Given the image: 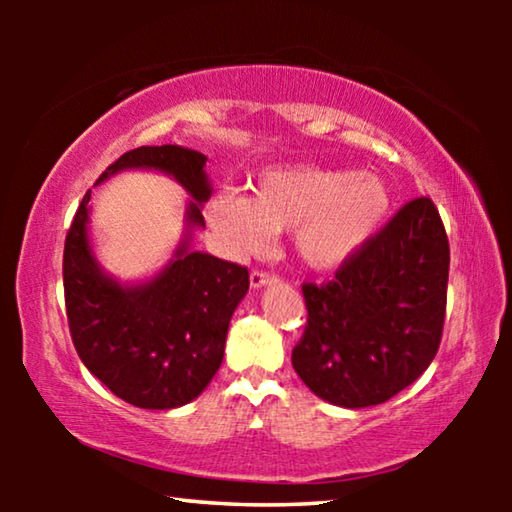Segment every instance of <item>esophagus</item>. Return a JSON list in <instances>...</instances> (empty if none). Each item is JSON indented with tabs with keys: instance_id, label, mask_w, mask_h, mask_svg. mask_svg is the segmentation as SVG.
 Masks as SVG:
<instances>
[{
	"instance_id": "esophagus-1",
	"label": "esophagus",
	"mask_w": 512,
	"mask_h": 512,
	"mask_svg": "<svg viewBox=\"0 0 512 512\" xmlns=\"http://www.w3.org/2000/svg\"><path fill=\"white\" fill-rule=\"evenodd\" d=\"M271 280H273V275L266 273V271H259V268H255V271L250 273V287H253V289L264 287V284H268Z\"/></svg>"
}]
</instances>
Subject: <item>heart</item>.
I'll use <instances>...</instances> for the list:
<instances>
[{"label": "heart", "instance_id": "obj_1", "mask_svg": "<svg viewBox=\"0 0 512 512\" xmlns=\"http://www.w3.org/2000/svg\"><path fill=\"white\" fill-rule=\"evenodd\" d=\"M388 205V189L372 173L291 167L264 173L250 198L223 189L212 198L207 216L244 250L264 248L271 232L293 230L302 262L327 271L368 244Z\"/></svg>", "mask_w": 512, "mask_h": 512}]
</instances>
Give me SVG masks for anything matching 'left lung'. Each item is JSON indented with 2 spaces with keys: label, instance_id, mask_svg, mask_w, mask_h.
Masks as SVG:
<instances>
[{
  "label": "left lung",
  "instance_id": "1",
  "mask_svg": "<svg viewBox=\"0 0 512 512\" xmlns=\"http://www.w3.org/2000/svg\"><path fill=\"white\" fill-rule=\"evenodd\" d=\"M449 241L431 198L400 207L334 280L305 282L307 325L291 354L329 404L391 400L429 368L443 339Z\"/></svg>",
  "mask_w": 512,
  "mask_h": 512
}]
</instances>
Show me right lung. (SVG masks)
I'll return each mask as SVG.
<instances>
[{
    "mask_svg": "<svg viewBox=\"0 0 512 512\" xmlns=\"http://www.w3.org/2000/svg\"><path fill=\"white\" fill-rule=\"evenodd\" d=\"M205 155L185 146H140L121 155L101 180L124 169H158L194 201L187 223L205 225L212 189ZM88 189L65 237L63 284L69 334L94 377L140 409H176L205 391L219 370L230 318L248 291V268L189 250V230L151 282L121 287L101 271L88 237Z\"/></svg>",
    "mask_w": 512,
    "mask_h": 512,
    "instance_id": "add662e5",
    "label": "right lung"
}]
</instances>
